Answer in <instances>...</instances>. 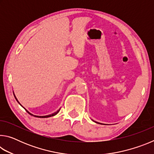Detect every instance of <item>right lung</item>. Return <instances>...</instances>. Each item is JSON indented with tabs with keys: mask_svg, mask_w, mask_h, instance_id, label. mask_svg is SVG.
<instances>
[{
	"mask_svg": "<svg viewBox=\"0 0 154 154\" xmlns=\"http://www.w3.org/2000/svg\"><path fill=\"white\" fill-rule=\"evenodd\" d=\"M14 96H15V99H16V100L17 101V103H19L20 104V105H21V104L19 103V101H18L17 100V98H16V96H15V95L14 94ZM21 106H22V105H21ZM22 107H23V106H22ZM23 108H24V107H23ZM25 109V108H24ZM60 109H59V110H58V111H57L56 112H55V113H52V114H51V115H48V116H34V115H32V113H30V112L29 111H28L27 110H26V111L27 112H28V113H29L30 115H31V116H35V117H36V118H49V117H51V116H56V115L57 114V113H58V112L60 111Z\"/></svg>",
	"mask_w": 154,
	"mask_h": 154,
	"instance_id": "right-lung-1",
	"label": "right lung"
}]
</instances>
